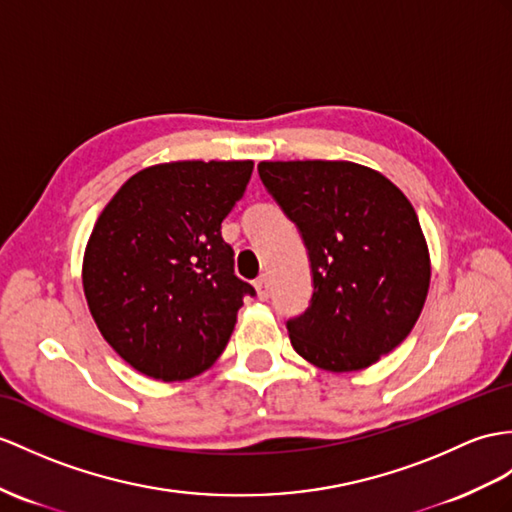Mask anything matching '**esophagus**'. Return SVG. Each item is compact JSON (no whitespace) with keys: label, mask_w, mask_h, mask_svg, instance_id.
Here are the masks:
<instances>
[{"label":"esophagus","mask_w":512,"mask_h":512,"mask_svg":"<svg viewBox=\"0 0 512 512\" xmlns=\"http://www.w3.org/2000/svg\"><path fill=\"white\" fill-rule=\"evenodd\" d=\"M254 289H256L258 299H267V297H269V282H267V276H260L258 280H254Z\"/></svg>","instance_id":"1"}]
</instances>
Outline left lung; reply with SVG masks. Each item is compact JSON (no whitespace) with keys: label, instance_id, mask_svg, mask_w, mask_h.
Segmentation results:
<instances>
[{"label":"left lung","instance_id":"obj_1","mask_svg":"<svg viewBox=\"0 0 512 512\" xmlns=\"http://www.w3.org/2000/svg\"><path fill=\"white\" fill-rule=\"evenodd\" d=\"M258 173L302 232L313 269L310 306L286 321L293 350L334 373L376 365L415 328L430 289L413 204L350 160H263Z\"/></svg>","mask_w":512,"mask_h":512}]
</instances>
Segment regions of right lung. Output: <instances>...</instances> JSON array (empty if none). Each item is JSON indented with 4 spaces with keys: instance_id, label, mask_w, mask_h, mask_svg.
Masks as SVG:
<instances>
[{
    "instance_id": "add662e5",
    "label": "right lung",
    "mask_w": 512,
    "mask_h": 512,
    "mask_svg": "<svg viewBox=\"0 0 512 512\" xmlns=\"http://www.w3.org/2000/svg\"><path fill=\"white\" fill-rule=\"evenodd\" d=\"M252 160L147 167L97 217L82 286L108 345L147 378L189 380L226 350L252 284L234 276L221 221L245 193Z\"/></svg>"
}]
</instances>
